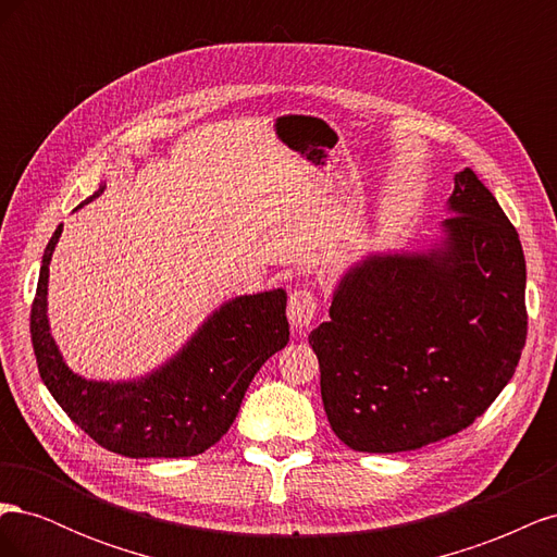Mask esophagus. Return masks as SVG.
<instances>
[{"instance_id":"esophagus-1","label":"esophagus","mask_w":557,"mask_h":557,"mask_svg":"<svg viewBox=\"0 0 557 557\" xmlns=\"http://www.w3.org/2000/svg\"><path fill=\"white\" fill-rule=\"evenodd\" d=\"M315 311H318V297L313 290L309 288H297L293 295H290V301H288V318H290V325L295 330H307L313 318H315Z\"/></svg>"}]
</instances>
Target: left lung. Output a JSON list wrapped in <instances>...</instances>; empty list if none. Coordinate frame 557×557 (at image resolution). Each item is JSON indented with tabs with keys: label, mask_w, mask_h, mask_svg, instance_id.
<instances>
[{
	"label": "left lung",
	"mask_w": 557,
	"mask_h": 557,
	"mask_svg": "<svg viewBox=\"0 0 557 557\" xmlns=\"http://www.w3.org/2000/svg\"><path fill=\"white\" fill-rule=\"evenodd\" d=\"M444 250L367 258L309 342L339 440L401 453L467 430L516 372L528 336L525 256L479 176H455Z\"/></svg>",
	"instance_id": "obj_1"
}]
</instances>
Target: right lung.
<instances>
[{
	"label": "right lung",
	"instance_id": "add662e5",
	"mask_svg": "<svg viewBox=\"0 0 557 557\" xmlns=\"http://www.w3.org/2000/svg\"><path fill=\"white\" fill-rule=\"evenodd\" d=\"M60 234L62 225L44 250L29 332L39 374L62 411L92 442L127 458H190L221 442L252 376L290 339L285 293L232 299L170 364L144 381H86L62 362L46 320L48 264Z\"/></svg>",
	"mask_w": 557,
	"mask_h": 557
}]
</instances>
